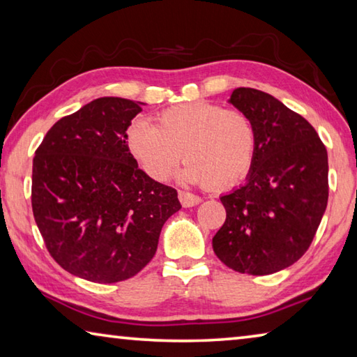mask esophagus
Listing matches in <instances>:
<instances>
[{
  "mask_svg": "<svg viewBox=\"0 0 357 357\" xmlns=\"http://www.w3.org/2000/svg\"><path fill=\"white\" fill-rule=\"evenodd\" d=\"M179 202L183 204L184 208H190V206H195L202 202V198L195 195V193H190V192H185V190H179Z\"/></svg>",
  "mask_w": 357,
  "mask_h": 357,
  "instance_id": "34e87169",
  "label": "esophagus"
}]
</instances>
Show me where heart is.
Masks as SVG:
<instances>
[{
    "instance_id": "heart-1",
    "label": "heart",
    "mask_w": 357,
    "mask_h": 357,
    "mask_svg": "<svg viewBox=\"0 0 357 357\" xmlns=\"http://www.w3.org/2000/svg\"><path fill=\"white\" fill-rule=\"evenodd\" d=\"M128 143L151 178H168L178 164L187 162L183 178L225 189L252 170L258 134L249 114L211 102H192L168 108L157 126L135 121Z\"/></svg>"
}]
</instances>
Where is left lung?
<instances>
[{
	"label": "left lung",
	"mask_w": 357,
	"mask_h": 357,
	"mask_svg": "<svg viewBox=\"0 0 357 357\" xmlns=\"http://www.w3.org/2000/svg\"><path fill=\"white\" fill-rule=\"evenodd\" d=\"M229 102L255 123L258 148L247 183L220 197L227 219L213 249L236 273L274 274L315 238L328 206V151L309 121L268 93L238 88Z\"/></svg>",
	"instance_id": "left-lung-1"
}]
</instances>
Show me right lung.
<instances>
[{"label":"right lung","instance_id":"obj_1","mask_svg":"<svg viewBox=\"0 0 357 357\" xmlns=\"http://www.w3.org/2000/svg\"><path fill=\"white\" fill-rule=\"evenodd\" d=\"M140 104L99 98L52 126L36 149L31 204L52 258L68 273L116 283L140 273L178 192L138 168L128 144Z\"/></svg>","mask_w":357,"mask_h":357}]
</instances>
